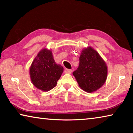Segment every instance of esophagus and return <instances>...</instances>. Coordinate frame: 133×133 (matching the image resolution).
Masks as SVG:
<instances>
[{"label": "esophagus", "mask_w": 133, "mask_h": 133, "mask_svg": "<svg viewBox=\"0 0 133 133\" xmlns=\"http://www.w3.org/2000/svg\"><path fill=\"white\" fill-rule=\"evenodd\" d=\"M64 72L66 73H69V74H71L72 72V70L71 69H66L65 70Z\"/></svg>", "instance_id": "34e87169"}]
</instances>
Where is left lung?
<instances>
[{
  "instance_id": "1",
  "label": "left lung",
  "mask_w": 133,
  "mask_h": 133,
  "mask_svg": "<svg viewBox=\"0 0 133 133\" xmlns=\"http://www.w3.org/2000/svg\"><path fill=\"white\" fill-rule=\"evenodd\" d=\"M79 66L73 73L78 85L87 93L101 88L107 77L106 63L91 46L83 48L79 57Z\"/></svg>"
}]
</instances>
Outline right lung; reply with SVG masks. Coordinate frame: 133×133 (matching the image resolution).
<instances>
[{"label": "right lung", "mask_w": 133, "mask_h": 133, "mask_svg": "<svg viewBox=\"0 0 133 133\" xmlns=\"http://www.w3.org/2000/svg\"><path fill=\"white\" fill-rule=\"evenodd\" d=\"M63 70L55 62L50 49L43 48L37 53L29 69L31 82L37 89L48 91L56 86Z\"/></svg>", "instance_id": "add662e5"}]
</instances>
